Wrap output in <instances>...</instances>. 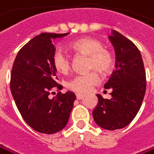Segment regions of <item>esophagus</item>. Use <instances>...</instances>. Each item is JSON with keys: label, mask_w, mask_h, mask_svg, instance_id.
I'll list each match as a JSON object with an SVG mask.
<instances>
[{"label": "esophagus", "mask_w": 154, "mask_h": 154, "mask_svg": "<svg viewBox=\"0 0 154 154\" xmlns=\"http://www.w3.org/2000/svg\"><path fill=\"white\" fill-rule=\"evenodd\" d=\"M76 98H77L78 100H82V99L84 98V95H83V94H76Z\"/></svg>", "instance_id": "esophagus-1"}]
</instances>
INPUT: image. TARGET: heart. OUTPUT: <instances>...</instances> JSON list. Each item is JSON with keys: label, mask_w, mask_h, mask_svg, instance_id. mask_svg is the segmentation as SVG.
<instances>
[{"label": "heart", "mask_w": 154, "mask_h": 154, "mask_svg": "<svg viewBox=\"0 0 154 154\" xmlns=\"http://www.w3.org/2000/svg\"><path fill=\"white\" fill-rule=\"evenodd\" d=\"M102 41L94 37H83L73 41L71 48L77 54L89 56L88 69L93 70L89 72L76 75L68 82V88L78 94H86L99 83L100 75L97 70L103 74L112 71L114 67V57L112 53L104 48ZM52 66L61 74H66L71 69L72 61L67 53L62 49H56L51 58Z\"/></svg>", "instance_id": "obj_1"}]
</instances>
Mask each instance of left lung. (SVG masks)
Listing matches in <instances>:
<instances>
[{
  "mask_svg": "<svg viewBox=\"0 0 154 154\" xmlns=\"http://www.w3.org/2000/svg\"><path fill=\"white\" fill-rule=\"evenodd\" d=\"M109 39L116 52V70L105 84L111 89V99L100 94L93 111L95 123L105 129L125 128L139 112L146 91V73L140 52L135 44L119 32L113 30Z\"/></svg>",
  "mask_w": 154,
  "mask_h": 154,
  "instance_id": "obj_1",
  "label": "left lung"
}]
</instances>
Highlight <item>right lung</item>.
Wrapping results in <instances>:
<instances>
[{
	"label": "right lung",
	"instance_id": "add662e5",
	"mask_svg": "<svg viewBox=\"0 0 154 154\" xmlns=\"http://www.w3.org/2000/svg\"><path fill=\"white\" fill-rule=\"evenodd\" d=\"M68 34L35 36L19 50L12 68L10 87L15 105L24 120L40 133L54 134L64 128L76 99L71 91L49 97L53 87H62L52 66V39Z\"/></svg>",
	"mask_w": 154,
	"mask_h": 154
}]
</instances>
